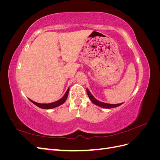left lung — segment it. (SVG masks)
I'll list each match as a JSON object with an SVG mask.
<instances>
[{
  "label": "left lung",
  "instance_id": "8db88e82",
  "mask_svg": "<svg viewBox=\"0 0 160 160\" xmlns=\"http://www.w3.org/2000/svg\"><path fill=\"white\" fill-rule=\"evenodd\" d=\"M87 93H88V95L89 96V99H91V101H92V103H93L94 104L99 106V107L103 108H107V109H109V108H116L118 107V106L121 105L123 103H119V104H109V103H103L101 102V101H99L98 100H97L92 95V94L90 93L89 91L87 89Z\"/></svg>",
  "mask_w": 160,
  "mask_h": 160
}]
</instances>
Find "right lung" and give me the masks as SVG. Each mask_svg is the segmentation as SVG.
Masks as SVG:
<instances>
[{
  "label": "right lung",
  "mask_w": 160,
  "mask_h": 160,
  "mask_svg": "<svg viewBox=\"0 0 160 160\" xmlns=\"http://www.w3.org/2000/svg\"><path fill=\"white\" fill-rule=\"evenodd\" d=\"M69 89H68L67 90L66 93L65 94V95L62 97V98L61 99H60L59 100H58L57 101H55V102H53V103H36L35 102V101H33L32 100L30 99V101H31V102L32 103H34L35 105H36L37 107L40 108H42V109H52V108H55L56 107H58V106L62 104L63 103H65V101H66L67 98V96H68V94H69Z\"/></svg>",
  "instance_id": "add662e5"
}]
</instances>
